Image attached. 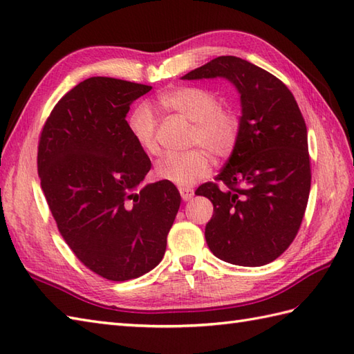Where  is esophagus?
Returning a JSON list of instances; mask_svg holds the SVG:
<instances>
[{"label": "esophagus", "mask_w": 354, "mask_h": 354, "mask_svg": "<svg viewBox=\"0 0 354 354\" xmlns=\"http://www.w3.org/2000/svg\"><path fill=\"white\" fill-rule=\"evenodd\" d=\"M179 193H180V197H183V201H185V202L190 201L192 197L194 196L193 188H190V187H180Z\"/></svg>", "instance_id": "34e87169"}]
</instances>
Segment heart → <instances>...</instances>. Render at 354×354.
Wrapping results in <instances>:
<instances>
[{
  "mask_svg": "<svg viewBox=\"0 0 354 354\" xmlns=\"http://www.w3.org/2000/svg\"><path fill=\"white\" fill-rule=\"evenodd\" d=\"M157 102L164 111L176 113L190 120V143L202 146L161 157L155 164V175L160 179L188 187L211 170L208 150L216 157H227L235 149L241 133V116L231 106L220 105L214 92L197 86H183L162 92ZM157 128V118L147 105L140 104L131 111L128 129L140 149L147 155L160 153Z\"/></svg>",
  "mask_w": 354,
  "mask_h": 354,
  "instance_id": "b5f03b06",
  "label": "heart"
}]
</instances>
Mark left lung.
I'll use <instances>...</instances> for the list:
<instances>
[{
	"instance_id": "obj_1",
	"label": "left lung",
	"mask_w": 354,
	"mask_h": 354,
	"mask_svg": "<svg viewBox=\"0 0 354 354\" xmlns=\"http://www.w3.org/2000/svg\"><path fill=\"white\" fill-rule=\"evenodd\" d=\"M223 77L241 96V133L216 183L196 190L214 205L209 250L243 267L266 266L297 235L310 190L305 119L290 88L270 72L221 55L183 80Z\"/></svg>"
}]
</instances>
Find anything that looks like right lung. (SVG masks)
Listing matches in <instances>:
<instances>
[{
    "label": "right lung",
    "mask_w": 354,
    "mask_h": 354,
    "mask_svg": "<svg viewBox=\"0 0 354 354\" xmlns=\"http://www.w3.org/2000/svg\"><path fill=\"white\" fill-rule=\"evenodd\" d=\"M151 88L87 78L55 104L39 138L40 185L63 240L88 270L114 282L160 264L180 205L167 180L142 187L152 164L127 114Z\"/></svg>",
    "instance_id": "1"
}]
</instances>
